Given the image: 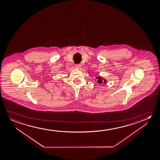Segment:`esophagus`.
<instances>
[{"mask_svg": "<svg viewBox=\"0 0 160 160\" xmlns=\"http://www.w3.org/2000/svg\"><path fill=\"white\" fill-rule=\"evenodd\" d=\"M75 67H76L78 69H80V68H81V65L80 64H76Z\"/></svg>", "mask_w": 160, "mask_h": 160, "instance_id": "34e87169", "label": "esophagus"}]
</instances>
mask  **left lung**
<instances>
[{
    "label": "left lung",
    "instance_id": "left-lung-1",
    "mask_svg": "<svg viewBox=\"0 0 160 160\" xmlns=\"http://www.w3.org/2000/svg\"><path fill=\"white\" fill-rule=\"evenodd\" d=\"M96 79H97V82H98V84H102L103 82L104 83H106V80L105 79L102 78L101 76H98V77H96Z\"/></svg>",
    "mask_w": 160,
    "mask_h": 160
}]
</instances>
